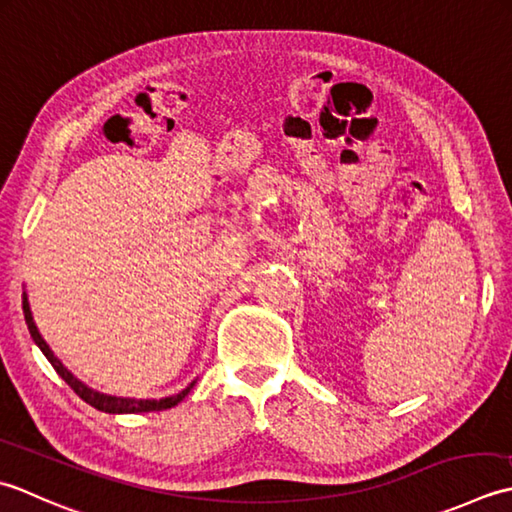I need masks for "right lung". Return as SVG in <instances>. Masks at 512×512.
I'll use <instances>...</instances> for the list:
<instances>
[{
  "mask_svg": "<svg viewBox=\"0 0 512 512\" xmlns=\"http://www.w3.org/2000/svg\"><path fill=\"white\" fill-rule=\"evenodd\" d=\"M22 305H24V318H26V325H28L30 336H33V340L39 344V349L44 351V356L48 358V362L52 364V367H55V371L61 375V378H64V380L68 382V387H70L72 391H75L83 402H88L90 406H95V409H99V411H103V413H150V411H165V409H172V406L179 404V402L185 398V395L190 393V389L194 387V382H192L190 387L183 389L179 395H172V398H163V400H159V402H156V400L112 398V395H103V393L92 391V389L86 387V384L79 382V380L75 378V375H72V373L64 367V364H61V362L57 360V356L50 351L46 340L41 338V333H39L37 327H35L33 314H30L26 294H24V302H22Z\"/></svg>",
  "mask_w": 512,
  "mask_h": 512,
  "instance_id": "add662e5",
  "label": "right lung"
}]
</instances>
